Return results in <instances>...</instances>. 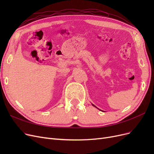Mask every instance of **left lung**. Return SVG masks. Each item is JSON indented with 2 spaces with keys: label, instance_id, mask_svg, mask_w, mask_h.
<instances>
[{
  "label": "left lung",
  "instance_id": "left-lung-1",
  "mask_svg": "<svg viewBox=\"0 0 154 154\" xmlns=\"http://www.w3.org/2000/svg\"><path fill=\"white\" fill-rule=\"evenodd\" d=\"M93 105V106H94V105Z\"/></svg>",
  "mask_w": 154,
  "mask_h": 154
}]
</instances>
